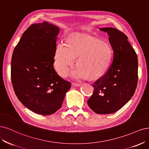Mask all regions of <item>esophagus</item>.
<instances>
[{
    "instance_id": "34e87169",
    "label": "esophagus",
    "mask_w": 149,
    "mask_h": 149,
    "mask_svg": "<svg viewBox=\"0 0 149 149\" xmlns=\"http://www.w3.org/2000/svg\"><path fill=\"white\" fill-rule=\"evenodd\" d=\"M72 85L73 87H80V86L81 85V84H76V83H72Z\"/></svg>"
}]
</instances>
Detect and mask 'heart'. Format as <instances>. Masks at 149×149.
Segmentation results:
<instances>
[{
    "mask_svg": "<svg viewBox=\"0 0 149 149\" xmlns=\"http://www.w3.org/2000/svg\"><path fill=\"white\" fill-rule=\"evenodd\" d=\"M113 51L109 43L92 36H70L66 44H57L54 53V66L62 77L68 75L75 59L77 68L72 72L75 79L96 80L103 77L111 64Z\"/></svg>",
    "mask_w": 149,
    "mask_h": 149,
    "instance_id": "obj_1",
    "label": "heart"
}]
</instances>
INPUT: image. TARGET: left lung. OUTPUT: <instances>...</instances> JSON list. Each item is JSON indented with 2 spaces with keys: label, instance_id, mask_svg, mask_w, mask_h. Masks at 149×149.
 Here are the masks:
<instances>
[{
  "label": "left lung",
  "instance_id": "8db88e82",
  "mask_svg": "<svg viewBox=\"0 0 149 149\" xmlns=\"http://www.w3.org/2000/svg\"><path fill=\"white\" fill-rule=\"evenodd\" d=\"M99 30L109 36L113 57L107 72L93 85V93L87 103L96 113L111 114L123 107L135 92L138 60L135 51L123 33L110 27Z\"/></svg>",
  "mask_w": 149,
  "mask_h": 149
}]
</instances>
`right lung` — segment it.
I'll list each match as a JSON object with an SVG mask.
<instances>
[{
	"instance_id": "obj_1",
	"label": "right lung",
	"mask_w": 149,
	"mask_h": 149,
	"mask_svg": "<svg viewBox=\"0 0 149 149\" xmlns=\"http://www.w3.org/2000/svg\"><path fill=\"white\" fill-rule=\"evenodd\" d=\"M59 30L47 22L33 24L12 57L11 80L17 98L31 111L45 116L60 109L71 85L53 67Z\"/></svg>"
}]
</instances>
